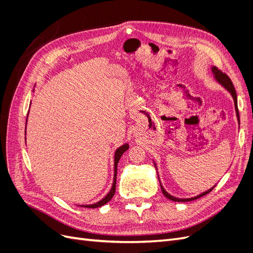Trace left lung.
Segmentation results:
<instances>
[{
    "instance_id": "obj_1",
    "label": "left lung",
    "mask_w": 253,
    "mask_h": 253,
    "mask_svg": "<svg viewBox=\"0 0 253 253\" xmlns=\"http://www.w3.org/2000/svg\"><path fill=\"white\" fill-rule=\"evenodd\" d=\"M212 73H213V75H214V78H215V80L220 84V85H223V86L229 91V93L231 94V96H232V98H233V100H234V106H235V112H236L237 121H239V125H240V114H239V109H237V96H236V91H235V88H234V86H233V83H232L231 79L229 78L225 73H223L221 71L217 70V68H216L215 66L212 67ZM154 165H155V164H154ZM155 167H156V165H155ZM159 181H160V180H159ZM214 187H215V186H214ZM214 187H212V188L209 189L208 191H205V192H203L202 194L197 195V196H194V197H191V198H178V197L172 196L171 194L168 193L167 191L165 190V188L163 187L162 182H160V188H162V191H163L164 195H165L167 198H169V200L173 201V202H191V201L197 200V198H200V197H202V196H204V195H206V194H208L209 192H211V191L213 190Z\"/></svg>"
}]
</instances>
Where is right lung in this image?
Returning a JSON list of instances; mask_svg holds the SVG:
<instances>
[{
	"mask_svg": "<svg viewBox=\"0 0 253 253\" xmlns=\"http://www.w3.org/2000/svg\"><path fill=\"white\" fill-rule=\"evenodd\" d=\"M25 133H26V129H25ZM128 149V144L127 143H125L124 145H121V147H119L116 152H115V160H114V181H113V186H112V189L110 192L105 195V197H103L101 201H99L98 203L96 204H93V205H85V206H81V207H85V208H98V207H101L103 205H105L106 203H109L114 194H115V191H116V178H117V165L119 163V159L120 157L122 156V154Z\"/></svg>",
	"mask_w": 253,
	"mask_h": 253,
	"instance_id": "right-lung-1",
	"label": "right lung"
}]
</instances>
